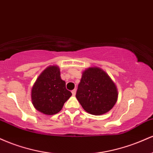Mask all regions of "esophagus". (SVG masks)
<instances>
[{
	"instance_id": "34e87169",
	"label": "esophagus",
	"mask_w": 153,
	"mask_h": 153,
	"mask_svg": "<svg viewBox=\"0 0 153 153\" xmlns=\"http://www.w3.org/2000/svg\"><path fill=\"white\" fill-rule=\"evenodd\" d=\"M75 94H76V89H74V90L72 91V94H73V96H75Z\"/></svg>"
}]
</instances>
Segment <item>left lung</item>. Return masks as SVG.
<instances>
[{"label":"left lung","mask_w":153,"mask_h":153,"mask_svg":"<svg viewBox=\"0 0 153 153\" xmlns=\"http://www.w3.org/2000/svg\"><path fill=\"white\" fill-rule=\"evenodd\" d=\"M118 93L111 79L99 68H89L82 73L76 98L84 110L91 114L101 115L113 108Z\"/></svg>","instance_id":"8db88e82"}]
</instances>
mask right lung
Returning a JSON list of instances; mask_svg holds the SVG:
<instances>
[{
    "label": "right lung",
    "mask_w": 153,
    "mask_h": 153,
    "mask_svg": "<svg viewBox=\"0 0 153 153\" xmlns=\"http://www.w3.org/2000/svg\"><path fill=\"white\" fill-rule=\"evenodd\" d=\"M71 96L65 82L60 78L59 68L54 65L47 68L40 74L31 90V101L35 108L47 115L60 111Z\"/></svg>",
    "instance_id": "add662e5"
}]
</instances>
